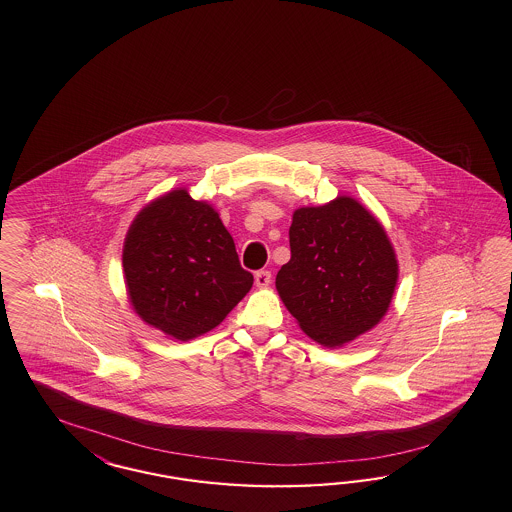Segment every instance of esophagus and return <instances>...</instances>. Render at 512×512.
I'll return each instance as SVG.
<instances>
[{
	"label": "esophagus",
	"instance_id": "34e87169",
	"mask_svg": "<svg viewBox=\"0 0 512 512\" xmlns=\"http://www.w3.org/2000/svg\"><path fill=\"white\" fill-rule=\"evenodd\" d=\"M272 282V274L268 270H259L255 274V286L257 287H268Z\"/></svg>",
	"mask_w": 512,
	"mask_h": 512
}]
</instances>
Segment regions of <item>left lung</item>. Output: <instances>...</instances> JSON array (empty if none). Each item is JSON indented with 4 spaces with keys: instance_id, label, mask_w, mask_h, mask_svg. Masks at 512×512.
Returning <instances> with one entry per match:
<instances>
[{
    "instance_id": "left-lung-1",
    "label": "left lung",
    "mask_w": 512,
    "mask_h": 512,
    "mask_svg": "<svg viewBox=\"0 0 512 512\" xmlns=\"http://www.w3.org/2000/svg\"><path fill=\"white\" fill-rule=\"evenodd\" d=\"M291 259L276 289L299 328L339 348L375 328L398 282V259L377 217L350 196L293 211Z\"/></svg>"
}]
</instances>
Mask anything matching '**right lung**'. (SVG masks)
<instances>
[{
	"mask_svg": "<svg viewBox=\"0 0 512 512\" xmlns=\"http://www.w3.org/2000/svg\"><path fill=\"white\" fill-rule=\"evenodd\" d=\"M122 265L135 314L177 341L217 328L253 286L215 207L186 188L165 192L137 213Z\"/></svg>",
	"mask_w": 512,
	"mask_h": 512,
	"instance_id": "obj_1",
	"label": "right lung"
}]
</instances>
